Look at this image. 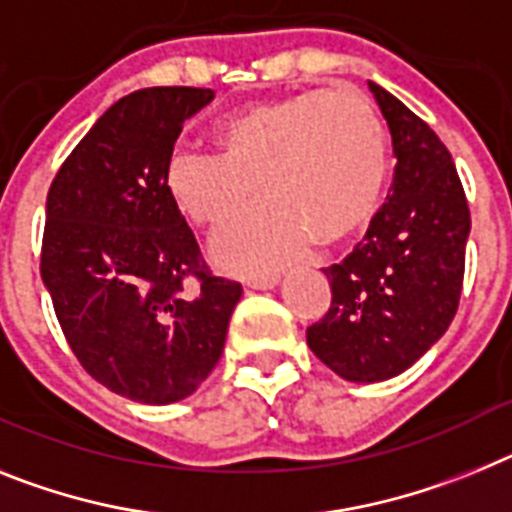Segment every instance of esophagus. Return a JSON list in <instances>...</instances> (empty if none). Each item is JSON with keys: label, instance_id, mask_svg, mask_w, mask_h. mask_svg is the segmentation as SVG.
Returning <instances> with one entry per match:
<instances>
[{"label": "esophagus", "instance_id": "34e87169", "mask_svg": "<svg viewBox=\"0 0 512 512\" xmlns=\"http://www.w3.org/2000/svg\"><path fill=\"white\" fill-rule=\"evenodd\" d=\"M278 281H281V275L278 273H257V275H250L244 283H247L250 288H257V291H265V288L278 286Z\"/></svg>", "mask_w": 512, "mask_h": 512}]
</instances>
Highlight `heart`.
<instances>
[{
    "label": "heart",
    "mask_w": 512,
    "mask_h": 512,
    "mask_svg": "<svg viewBox=\"0 0 512 512\" xmlns=\"http://www.w3.org/2000/svg\"><path fill=\"white\" fill-rule=\"evenodd\" d=\"M216 154L180 151L167 190L188 219L224 229L216 257L239 270L270 268L319 242H340L371 221L386 182V131L353 87H311L257 102L213 128Z\"/></svg>",
    "instance_id": "1"
}]
</instances>
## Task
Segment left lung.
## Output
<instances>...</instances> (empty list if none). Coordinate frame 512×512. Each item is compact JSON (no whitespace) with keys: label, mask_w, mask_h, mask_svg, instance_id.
I'll return each mask as SVG.
<instances>
[{"label":"left lung","mask_w":512,"mask_h":512,"mask_svg":"<svg viewBox=\"0 0 512 512\" xmlns=\"http://www.w3.org/2000/svg\"><path fill=\"white\" fill-rule=\"evenodd\" d=\"M391 131L394 182L363 242L324 268L330 309L306 330L311 353L348 381L407 371L459 309L471 216L451 151L404 102L371 82Z\"/></svg>","instance_id":"8db88e82"}]
</instances>
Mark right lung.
Listing matches in <instances>:
<instances>
[{
	"mask_svg": "<svg viewBox=\"0 0 512 512\" xmlns=\"http://www.w3.org/2000/svg\"><path fill=\"white\" fill-rule=\"evenodd\" d=\"M211 100L201 87L121 97L48 188L41 278L61 332L92 379L141 404L180 402L208 379L242 296L167 190L182 123Z\"/></svg>",
	"mask_w": 512,
	"mask_h": 512,
	"instance_id": "add662e5",
	"label": "right lung"
}]
</instances>
